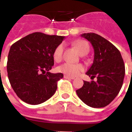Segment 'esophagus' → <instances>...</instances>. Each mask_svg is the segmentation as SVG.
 Segmentation results:
<instances>
[{"mask_svg": "<svg viewBox=\"0 0 132 132\" xmlns=\"http://www.w3.org/2000/svg\"><path fill=\"white\" fill-rule=\"evenodd\" d=\"M64 78H67V79H74V77H71V76H67V75H64Z\"/></svg>", "mask_w": 132, "mask_h": 132, "instance_id": "obj_1", "label": "esophagus"}]
</instances>
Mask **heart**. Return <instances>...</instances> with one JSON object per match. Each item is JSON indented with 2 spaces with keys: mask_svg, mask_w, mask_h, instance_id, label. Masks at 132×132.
I'll return each mask as SVG.
<instances>
[{
  "mask_svg": "<svg viewBox=\"0 0 132 132\" xmlns=\"http://www.w3.org/2000/svg\"><path fill=\"white\" fill-rule=\"evenodd\" d=\"M74 46L77 49L78 52L80 54H84L86 52L88 53L90 50L88 44L86 42V41L83 40H78L76 41L73 43ZM63 44H59L58 45L54 52V59L55 60L59 61L61 60L62 56H63ZM84 66L82 64H75L71 63H65L61 65L59 67V71L61 73H63L64 74L69 76H76L80 73V72L84 71Z\"/></svg>",
  "mask_w": 132,
  "mask_h": 132,
  "instance_id": "heart-1",
  "label": "heart"
}]
</instances>
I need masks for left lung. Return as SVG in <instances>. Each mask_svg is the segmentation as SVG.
<instances>
[{
    "label": "left lung",
    "instance_id": "1",
    "mask_svg": "<svg viewBox=\"0 0 132 132\" xmlns=\"http://www.w3.org/2000/svg\"><path fill=\"white\" fill-rule=\"evenodd\" d=\"M91 43L94 49V60L86 74L97 81H84L76 90L78 96L85 104L94 108L108 105L121 90L125 74L122 55L116 46L95 33L81 35Z\"/></svg>",
    "mask_w": 132,
    "mask_h": 132
}]
</instances>
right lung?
<instances>
[{
    "label": "right lung",
    "mask_w": 132,
    "mask_h": 132,
    "mask_svg": "<svg viewBox=\"0 0 132 132\" xmlns=\"http://www.w3.org/2000/svg\"><path fill=\"white\" fill-rule=\"evenodd\" d=\"M64 37L34 32L16 42L8 53L7 71L13 90L30 105L49 99L63 73L49 71L54 64V52Z\"/></svg>",
    "instance_id": "right-lung-1"
}]
</instances>
